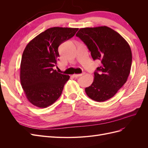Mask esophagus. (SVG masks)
Here are the masks:
<instances>
[{"label": "esophagus", "mask_w": 148, "mask_h": 148, "mask_svg": "<svg viewBox=\"0 0 148 148\" xmlns=\"http://www.w3.org/2000/svg\"><path fill=\"white\" fill-rule=\"evenodd\" d=\"M83 75V73H81V74H73V76L75 77H81Z\"/></svg>", "instance_id": "1"}]
</instances>
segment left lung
Wrapping results in <instances>:
<instances>
[{"label":"left lung","instance_id":"obj_1","mask_svg":"<svg viewBox=\"0 0 148 148\" xmlns=\"http://www.w3.org/2000/svg\"><path fill=\"white\" fill-rule=\"evenodd\" d=\"M87 46L93 60H99L91 86L85 88L87 96L97 102L112 97L126 83L130 72L132 54L122 36L106 26L80 28L76 34Z\"/></svg>","mask_w":148,"mask_h":148}]
</instances>
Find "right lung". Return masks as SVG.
<instances>
[{"mask_svg":"<svg viewBox=\"0 0 148 148\" xmlns=\"http://www.w3.org/2000/svg\"><path fill=\"white\" fill-rule=\"evenodd\" d=\"M78 28L53 27L44 31L27 44L20 64V82L30 103L39 108L53 104L60 96L69 75L53 67L59 57L58 47L72 38Z\"/></svg>","mask_w":148,"mask_h":148,"instance_id":"right-lung-1","label":"right lung"}]
</instances>
